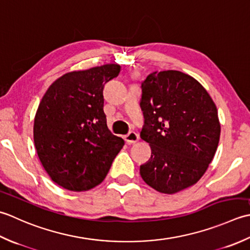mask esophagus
Segmentation results:
<instances>
[{
	"instance_id": "34e87169",
	"label": "esophagus",
	"mask_w": 250,
	"mask_h": 250,
	"mask_svg": "<svg viewBox=\"0 0 250 250\" xmlns=\"http://www.w3.org/2000/svg\"><path fill=\"white\" fill-rule=\"evenodd\" d=\"M138 140H139V135L137 134V132H135V131H130V132H128V134L125 136V141L127 142V144H129V145L136 144V142L138 141Z\"/></svg>"
}]
</instances>
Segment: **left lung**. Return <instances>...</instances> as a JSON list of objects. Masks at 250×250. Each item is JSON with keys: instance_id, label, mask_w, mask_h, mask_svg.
<instances>
[{"instance_id": "8db88e82", "label": "left lung", "mask_w": 250, "mask_h": 250, "mask_svg": "<svg viewBox=\"0 0 250 250\" xmlns=\"http://www.w3.org/2000/svg\"><path fill=\"white\" fill-rule=\"evenodd\" d=\"M145 125L140 137L151 157L140 166L147 186L165 194L192 187L205 174L217 151V106L201 83L180 71L153 72L141 83Z\"/></svg>"}]
</instances>
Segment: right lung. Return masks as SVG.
<instances>
[{
  "label": "right lung",
  "instance_id": "right-lung-1",
  "mask_svg": "<svg viewBox=\"0 0 250 250\" xmlns=\"http://www.w3.org/2000/svg\"><path fill=\"white\" fill-rule=\"evenodd\" d=\"M121 65L104 64L60 76L49 86L34 118L35 149L58 186L87 191L104 181L124 146L112 135L104 112V87Z\"/></svg>",
  "mask_w": 250,
  "mask_h": 250
}]
</instances>
